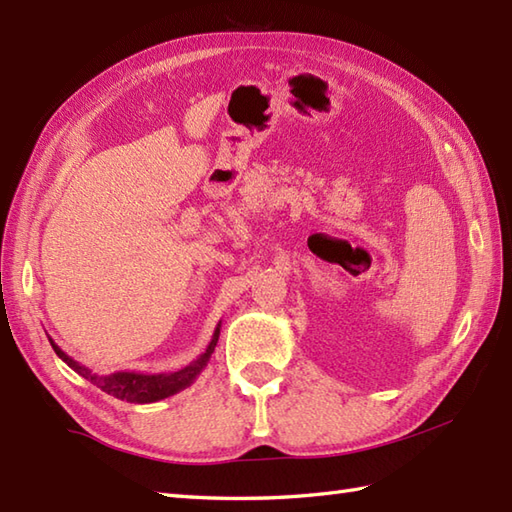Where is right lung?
<instances>
[{
	"mask_svg": "<svg viewBox=\"0 0 512 512\" xmlns=\"http://www.w3.org/2000/svg\"><path fill=\"white\" fill-rule=\"evenodd\" d=\"M220 328L222 323H217V328L213 332V339L211 343L206 345V350L195 358L193 363H189L187 367L178 369V372H169V374H140V372H114V374H107V376H99L94 374L92 369H88L81 363H76L72 356L65 354L61 347L54 343L50 336L48 341L52 345V350L57 352V356L61 361L72 367L76 374L83 376L85 380H90L92 385H96L99 389H103L105 394H110L118 400H127V402H138V405H147V402H158L162 398H169L173 394H178V391L187 389L195 378L202 374V369L209 363V358L215 350L217 339H220Z\"/></svg>",
	"mask_w": 512,
	"mask_h": 512,
	"instance_id": "add662e5",
	"label": "right lung"
}]
</instances>
